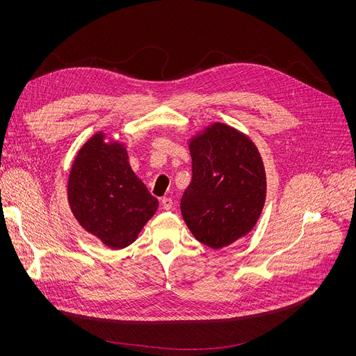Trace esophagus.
Segmentation results:
<instances>
[{"label":"esophagus","mask_w":356,"mask_h":356,"mask_svg":"<svg viewBox=\"0 0 356 356\" xmlns=\"http://www.w3.org/2000/svg\"><path fill=\"white\" fill-rule=\"evenodd\" d=\"M161 204H163V208H164L165 211L172 209V207H173V199H172V197H163V199H161Z\"/></svg>","instance_id":"esophagus-1"}]
</instances>
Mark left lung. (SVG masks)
<instances>
[{
    "mask_svg": "<svg viewBox=\"0 0 356 356\" xmlns=\"http://www.w3.org/2000/svg\"><path fill=\"white\" fill-rule=\"evenodd\" d=\"M192 181L180 209L195 238L213 250L228 247L254 227L266 202V170L255 144L215 122L191 140Z\"/></svg>",
    "mask_w": 356,
    "mask_h": 356,
    "instance_id": "left-lung-1",
    "label": "left lung"
}]
</instances>
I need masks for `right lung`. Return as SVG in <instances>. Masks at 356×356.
Segmentation results:
<instances>
[{"mask_svg":"<svg viewBox=\"0 0 356 356\" xmlns=\"http://www.w3.org/2000/svg\"><path fill=\"white\" fill-rule=\"evenodd\" d=\"M98 133L73 161L67 199L73 216L89 234L112 250L128 247L159 207L128 163L120 143H105Z\"/></svg>","mask_w":356,"mask_h":356,"instance_id":"add662e5","label":"right lung"}]
</instances>
